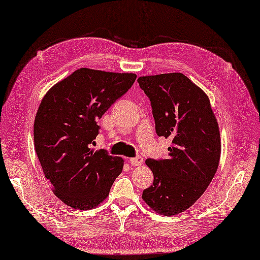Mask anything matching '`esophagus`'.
<instances>
[{
	"label": "esophagus",
	"mask_w": 260,
	"mask_h": 260,
	"mask_svg": "<svg viewBox=\"0 0 260 260\" xmlns=\"http://www.w3.org/2000/svg\"><path fill=\"white\" fill-rule=\"evenodd\" d=\"M129 163L131 164V166H135V167H140V166H142V163H143V159H142V156H136V157H131V159L129 160Z\"/></svg>",
	"instance_id": "34e87169"
}]
</instances>
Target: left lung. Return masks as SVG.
<instances>
[{
  "instance_id": "obj_1",
  "label": "left lung",
  "mask_w": 260,
  "mask_h": 260,
  "mask_svg": "<svg viewBox=\"0 0 260 260\" xmlns=\"http://www.w3.org/2000/svg\"><path fill=\"white\" fill-rule=\"evenodd\" d=\"M138 82L150 100L156 135L172 139L167 159L145 161L154 180L142 199L156 213L171 216L192 206L216 173L217 120L206 93L185 75L145 76Z\"/></svg>"
}]
</instances>
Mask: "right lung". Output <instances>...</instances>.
Instances as JSON below:
<instances>
[{
  "instance_id": "right-lung-1",
  "label": "right lung",
  "mask_w": 260,
  "mask_h": 260,
  "mask_svg": "<svg viewBox=\"0 0 260 260\" xmlns=\"http://www.w3.org/2000/svg\"><path fill=\"white\" fill-rule=\"evenodd\" d=\"M135 74L80 68L50 88L34 122L37 157L55 195L76 210L97 206L109 194L123 160L92 144L98 120L128 91Z\"/></svg>"
}]
</instances>
